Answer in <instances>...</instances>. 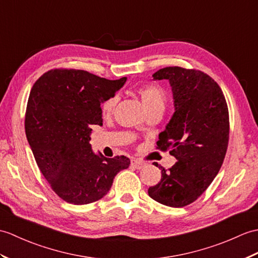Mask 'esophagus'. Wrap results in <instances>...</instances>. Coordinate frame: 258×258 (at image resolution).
<instances>
[{
	"label": "esophagus",
	"instance_id": "obj_1",
	"mask_svg": "<svg viewBox=\"0 0 258 258\" xmlns=\"http://www.w3.org/2000/svg\"><path fill=\"white\" fill-rule=\"evenodd\" d=\"M131 165L133 166V167H135L136 169H142L145 164H144V161H142L141 159H135L134 158V159L131 160Z\"/></svg>",
	"mask_w": 258,
	"mask_h": 258
}]
</instances>
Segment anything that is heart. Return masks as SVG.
<instances>
[{"mask_svg": "<svg viewBox=\"0 0 258 258\" xmlns=\"http://www.w3.org/2000/svg\"><path fill=\"white\" fill-rule=\"evenodd\" d=\"M137 93H139L143 104L146 107L148 113L164 111L167 102V95L160 87L156 85H151V83H149V85H144L137 89ZM116 104V95H111V97L102 102L101 112L103 116H110L112 113L114 112Z\"/></svg>", "mask_w": 258, "mask_h": 258, "instance_id": "1", "label": "heart"}]
</instances>
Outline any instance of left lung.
I'll return each mask as SVG.
<instances>
[{
    "mask_svg": "<svg viewBox=\"0 0 258 258\" xmlns=\"http://www.w3.org/2000/svg\"><path fill=\"white\" fill-rule=\"evenodd\" d=\"M153 77L169 80L175 104L156 148L169 151L177 161L168 169L159 166L161 179L149 187L148 195L161 205L182 208L205 192L223 164L229 145V109L220 86L203 71L175 66Z\"/></svg>",
    "mask_w": 258,
    "mask_h": 258,
    "instance_id": "left-lung-1",
    "label": "left lung"
}]
</instances>
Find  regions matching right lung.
I'll use <instances>...</instances> for the list:
<instances>
[{
    "label": "right lung",
    "instance_id": "add662e5",
    "mask_svg": "<svg viewBox=\"0 0 258 258\" xmlns=\"http://www.w3.org/2000/svg\"><path fill=\"white\" fill-rule=\"evenodd\" d=\"M126 78L107 80L85 70L58 68L34 83L25 113L26 137L39 170L50 188L73 205L103 198L125 156L93 154L92 125H102L101 103L122 88Z\"/></svg>",
    "mask_w": 258,
    "mask_h": 258
}]
</instances>
